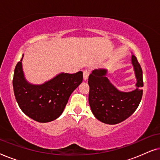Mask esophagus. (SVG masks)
<instances>
[{
  "label": "esophagus",
  "instance_id": "34e87169",
  "mask_svg": "<svg viewBox=\"0 0 160 160\" xmlns=\"http://www.w3.org/2000/svg\"><path fill=\"white\" fill-rule=\"evenodd\" d=\"M89 73H90V70L89 69H84V71H83V76H84V78L85 80L88 78Z\"/></svg>",
  "mask_w": 160,
  "mask_h": 160
}]
</instances>
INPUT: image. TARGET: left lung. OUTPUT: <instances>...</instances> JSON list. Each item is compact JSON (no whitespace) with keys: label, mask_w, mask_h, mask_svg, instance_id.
I'll return each mask as SVG.
<instances>
[{"label":"left lung","mask_w":160,"mask_h":160,"mask_svg":"<svg viewBox=\"0 0 160 160\" xmlns=\"http://www.w3.org/2000/svg\"><path fill=\"white\" fill-rule=\"evenodd\" d=\"M137 78V89L122 92L111 84L104 69L95 70L89 76V103L93 114L100 122L115 124L130 117L138 107L143 95V71L137 58L132 57Z\"/></svg>","instance_id":"obj_1"}]
</instances>
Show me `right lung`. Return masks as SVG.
Here are the masks:
<instances>
[{
    "instance_id": "obj_1",
    "label": "right lung",
    "mask_w": 160,
    "mask_h": 160,
    "mask_svg": "<svg viewBox=\"0 0 160 160\" xmlns=\"http://www.w3.org/2000/svg\"><path fill=\"white\" fill-rule=\"evenodd\" d=\"M22 59L15 67L13 78L14 92L19 108L36 122L53 121L62 114L70 95L82 82L83 73H60L45 84L32 85L24 78Z\"/></svg>"
}]
</instances>
